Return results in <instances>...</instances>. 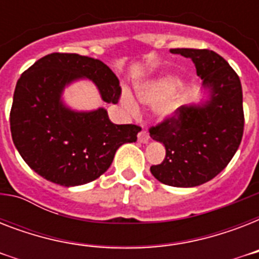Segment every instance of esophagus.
I'll use <instances>...</instances> for the list:
<instances>
[{
    "instance_id": "obj_1",
    "label": "esophagus",
    "mask_w": 259,
    "mask_h": 259,
    "mask_svg": "<svg viewBox=\"0 0 259 259\" xmlns=\"http://www.w3.org/2000/svg\"><path fill=\"white\" fill-rule=\"evenodd\" d=\"M149 133L146 132V130L142 129L140 133H138V141L142 142V144H146V142L149 141Z\"/></svg>"
}]
</instances>
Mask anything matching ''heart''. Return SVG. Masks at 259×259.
I'll return each mask as SVG.
<instances>
[{
    "mask_svg": "<svg viewBox=\"0 0 259 259\" xmlns=\"http://www.w3.org/2000/svg\"><path fill=\"white\" fill-rule=\"evenodd\" d=\"M179 86V78L173 75H164L148 82L140 83L137 86V95L140 101L146 105H156V114L162 119H165L172 118L179 111L181 105V94L176 91ZM121 103L132 113H136L138 110L137 102L127 90H123L121 93Z\"/></svg>",
    "mask_w": 259,
    "mask_h": 259,
    "instance_id": "obj_1",
    "label": "heart"
}]
</instances>
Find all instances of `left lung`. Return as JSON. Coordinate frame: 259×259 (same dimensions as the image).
Listing matches in <instances>:
<instances>
[{
    "instance_id": "8db88e82",
    "label": "left lung",
    "mask_w": 259,
    "mask_h": 259,
    "mask_svg": "<svg viewBox=\"0 0 259 259\" xmlns=\"http://www.w3.org/2000/svg\"><path fill=\"white\" fill-rule=\"evenodd\" d=\"M170 52L192 60L205 99L180 106L176 115L150 127V137L166 150L164 161L150 166V172L162 184L189 188L213 179L234 157L243 136V97L239 76L217 52Z\"/></svg>"
}]
</instances>
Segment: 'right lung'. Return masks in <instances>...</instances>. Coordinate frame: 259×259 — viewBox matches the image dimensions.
Wrapping results in <instances>:
<instances>
[{"instance_id": "right-lung-1", "label": "right lung", "mask_w": 259, "mask_h": 259, "mask_svg": "<svg viewBox=\"0 0 259 259\" xmlns=\"http://www.w3.org/2000/svg\"><path fill=\"white\" fill-rule=\"evenodd\" d=\"M89 79L102 99L115 103L119 80L98 59L78 54H51L20 76L10 110L14 146L30 169L63 187L87 184L103 175L118 148L137 141L141 127L115 125L107 110L76 111L64 103L71 83Z\"/></svg>"}]
</instances>
